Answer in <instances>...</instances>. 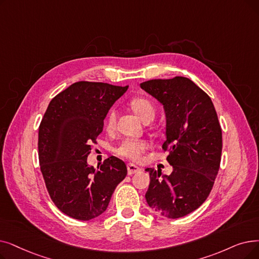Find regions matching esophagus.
<instances>
[{"mask_svg":"<svg viewBox=\"0 0 259 259\" xmlns=\"http://www.w3.org/2000/svg\"><path fill=\"white\" fill-rule=\"evenodd\" d=\"M127 170H128V175H129V176H132V175H134V174L139 172V171L141 170V168L138 167V166H136L134 164H132V163H129V164L127 165Z\"/></svg>","mask_w":259,"mask_h":259,"instance_id":"1","label":"esophagus"}]
</instances>
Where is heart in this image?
<instances>
[{"instance_id": "b5f03b06", "label": "heart", "mask_w": 259, "mask_h": 259, "mask_svg": "<svg viewBox=\"0 0 259 259\" xmlns=\"http://www.w3.org/2000/svg\"><path fill=\"white\" fill-rule=\"evenodd\" d=\"M131 109L143 121L148 119H153L155 115L154 106L146 98H134L130 103ZM116 114L114 111H111L107 118V127L112 129L115 125ZM148 143L142 140H125L120 143V145L116 148V152L127 159L137 161L139 160L142 153H144L148 149Z\"/></svg>"}]
</instances>
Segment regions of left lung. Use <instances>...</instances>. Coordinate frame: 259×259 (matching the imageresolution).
I'll use <instances>...</instances> for the list:
<instances>
[{
	"label": "left lung",
	"mask_w": 259,
	"mask_h": 259,
	"mask_svg": "<svg viewBox=\"0 0 259 259\" xmlns=\"http://www.w3.org/2000/svg\"><path fill=\"white\" fill-rule=\"evenodd\" d=\"M140 85L163 106V149H168L166 160L172 166L169 176L146 168L151 180L145 198L157 215L181 218L206 200L219 170L222 131L216 110L209 96L186 77Z\"/></svg>",
	"instance_id": "left-lung-1"
}]
</instances>
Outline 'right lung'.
<instances>
[{"instance_id":"1","label":"right lung","mask_w":259,"mask_h":259,"mask_svg":"<svg viewBox=\"0 0 259 259\" xmlns=\"http://www.w3.org/2000/svg\"><path fill=\"white\" fill-rule=\"evenodd\" d=\"M127 90L128 85L75 82L51 100L41 120L38 149L44 182L55 205L74 219L102 215L127 176L125 163L115 156L97 169L87 163L109 110Z\"/></svg>"}]
</instances>
